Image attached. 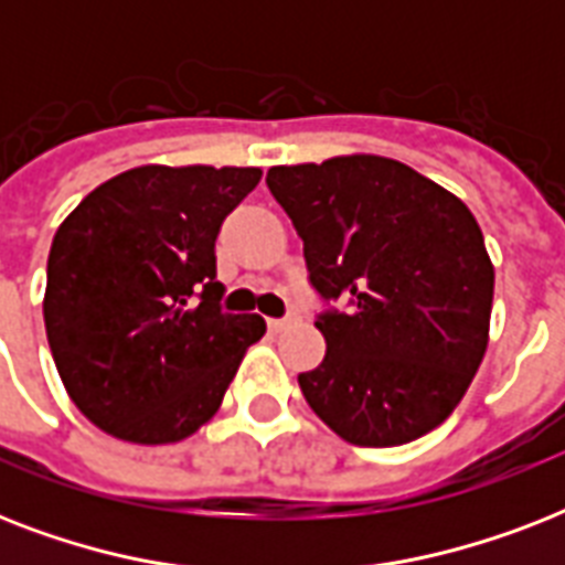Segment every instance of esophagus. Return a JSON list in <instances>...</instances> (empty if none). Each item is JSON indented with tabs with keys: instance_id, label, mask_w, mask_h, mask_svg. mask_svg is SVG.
<instances>
[{
	"instance_id": "obj_1",
	"label": "esophagus",
	"mask_w": 565,
	"mask_h": 565,
	"mask_svg": "<svg viewBox=\"0 0 565 565\" xmlns=\"http://www.w3.org/2000/svg\"><path fill=\"white\" fill-rule=\"evenodd\" d=\"M266 326H269V331H275V334H278V331H284V328L290 326V319H269Z\"/></svg>"
}]
</instances>
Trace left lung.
Listing matches in <instances>:
<instances>
[{"mask_svg": "<svg viewBox=\"0 0 565 565\" xmlns=\"http://www.w3.org/2000/svg\"><path fill=\"white\" fill-rule=\"evenodd\" d=\"M305 243L326 361L301 372L310 411L352 446L425 437L455 413L490 343L495 266L463 199L407 163L337 154L266 172Z\"/></svg>", "mask_w": 565, "mask_h": 565, "instance_id": "obj_1", "label": "left lung"}]
</instances>
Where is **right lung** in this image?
Listing matches in <instances>:
<instances>
[{
  "label": "right lung",
  "mask_w": 565,
  "mask_h": 565,
  "mask_svg": "<svg viewBox=\"0 0 565 565\" xmlns=\"http://www.w3.org/2000/svg\"><path fill=\"white\" fill-rule=\"evenodd\" d=\"M257 167L146 163L87 193L49 248L43 322L66 395L110 437L170 446L220 411L257 313H222L213 243Z\"/></svg>",
  "instance_id": "obj_1"
}]
</instances>
